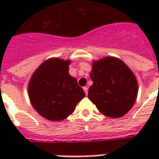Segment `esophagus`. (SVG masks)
<instances>
[{
    "label": "esophagus",
    "instance_id": "34e87169",
    "mask_svg": "<svg viewBox=\"0 0 159 159\" xmlns=\"http://www.w3.org/2000/svg\"><path fill=\"white\" fill-rule=\"evenodd\" d=\"M83 90H84L85 93H86V96H87V94H88V88L87 87H83Z\"/></svg>",
    "mask_w": 159,
    "mask_h": 159
}]
</instances>
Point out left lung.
<instances>
[{
    "mask_svg": "<svg viewBox=\"0 0 159 159\" xmlns=\"http://www.w3.org/2000/svg\"><path fill=\"white\" fill-rule=\"evenodd\" d=\"M90 77L93 84L88 90V98L101 113L120 118L132 108L138 83L132 71L120 59L106 57L94 62Z\"/></svg>",
    "mask_w": 159,
    "mask_h": 159,
    "instance_id": "obj_1",
    "label": "left lung"
}]
</instances>
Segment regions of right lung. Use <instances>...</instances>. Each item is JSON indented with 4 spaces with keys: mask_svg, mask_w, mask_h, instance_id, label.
I'll return each instance as SVG.
<instances>
[{
    "mask_svg": "<svg viewBox=\"0 0 159 159\" xmlns=\"http://www.w3.org/2000/svg\"><path fill=\"white\" fill-rule=\"evenodd\" d=\"M69 60L51 58L38 67L29 83V97L36 111L48 120H64L85 97L77 79L70 76Z\"/></svg>",
    "mask_w": 159,
    "mask_h": 159,
    "instance_id": "1",
    "label": "right lung"
}]
</instances>
